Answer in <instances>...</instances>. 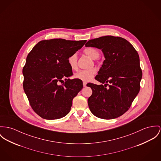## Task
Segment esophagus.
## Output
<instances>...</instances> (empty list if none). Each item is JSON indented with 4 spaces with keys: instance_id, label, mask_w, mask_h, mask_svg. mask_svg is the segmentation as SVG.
Masks as SVG:
<instances>
[{
    "instance_id": "1",
    "label": "esophagus",
    "mask_w": 161,
    "mask_h": 161,
    "mask_svg": "<svg viewBox=\"0 0 161 161\" xmlns=\"http://www.w3.org/2000/svg\"><path fill=\"white\" fill-rule=\"evenodd\" d=\"M87 83L86 82H83V86H86Z\"/></svg>"
}]
</instances>
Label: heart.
I'll return each instance as SVG.
<instances>
[{"mask_svg":"<svg viewBox=\"0 0 161 161\" xmlns=\"http://www.w3.org/2000/svg\"><path fill=\"white\" fill-rule=\"evenodd\" d=\"M84 53L92 59L98 58L100 55L99 50L93 47H87L84 50ZM68 64L70 67L74 70L77 67V54L74 53L68 58ZM97 72L95 68H91L87 70H82L77 72L74 75L75 78L81 80L84 82L90 81Z\"/></svg>","mask_w":161,"mask_h":161,"instance_id":"obj_1","label":"heart"}]
</instances>
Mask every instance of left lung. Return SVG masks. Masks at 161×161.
Wrapping results in <instances>:
<instances>
[{
  "label": "left lung",
  "instance_id": "8db88e82",
  "mask_svg": "<svg viewBox=\"0 0 161 161\" xmlns=\"http://www.w3.org/2000/svg\"><path fill=\"white\" fill-rule=\"evenodd\" d=\"M85 46L102 50L105 59L95 77L101 85L87 84L92 91L87 100L90 111L99 118H116L129 110L139 92L138 54L127 40L111 36L90 40Z\"/></svg>",
  "mask_w": 161,
  "mask_h": 161
}]
</instances>
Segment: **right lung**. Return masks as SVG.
I'll return each instance as SVG.
<instances>
[{
	"label": "right lung",
	"mask_w": 161,
	"mask_h": 161,
	"mask_svg": "<svg viewBox=\"0 0 161 161\" xmlns=\"http://www.w3.org/2000/svg\"><path fill=\"white\" fill-rule=\"evenodd\" d=\"M86 42L42 40L28 54L23 69V88L32 108L41 118L57 119L70 111L73 99L83 85L81 80L66 78L73 75L68 58Z\"/></svg>",
	"instance_id": "obj_1"
}]
</instances>
